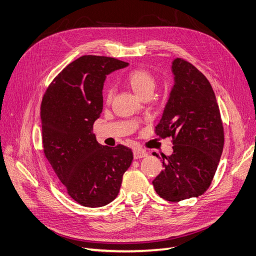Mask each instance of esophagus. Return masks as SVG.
<instances>
[{
    "instance_id": "obj_1",
    "label": "esophagus",
    "mask_w": 256,
    "mask_h": 256,
    "mask_svg": "<svg viewBox=\"0 0 256 256\" xmlns=\"http://www.w3.org/2000/svg\"><path fill=\"white\" fill-rule=\"evenodd\" d=\"M134 156L136 160H138V158H142L147 156V152L142 151V150H134Z\"/></svg>"
}]
</instances>
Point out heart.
Masks as SVG:
<instances>
[{"label": "heart", "mask_w": 256, "mask_h": 256, "mask_svg": "<svg viewBox=\"0 0 256 256\" xmlns=\"http://www.w3.org/2000/svg\"><path fill=\"white\" fill-rule=\"evenodd\" d=\"M126 84L134 90V92L140 98L147 94H152L156 88V82L153 76L146 70L136 69L131 71L125 78ZM112 88L107 87L104 91V100L106 103H110L112 100Z\"/></svg>", "instance_id": "obj_1"}]
</instances>
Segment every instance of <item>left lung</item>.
Returning a JSON list of instances; mask_svg holds the SVG:
<instances>
[{"label": "left lung", "instance_id": "1", "mask_svg": "<svg viewBox=\"0 0 256 256\" xmlns=\"http://www.w3.org/2000/svg\"><path fill=\"white\" fill-rule=\"evenodd\" d=\"M172 72L174 85L156 134L172 138L173 153L162 156L164 170L152 184L162 198L178 202L209 188L222 156L224 127L207 78L180 58L172 62Z\"/></svg>", "mask_w": 256, "mask_h": 256}]
</instances>
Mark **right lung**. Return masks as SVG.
Wrapping results in <instances>:
<instances>
[{"label":"right lung","mask_w":256,"mask_h":256,"mask_svg":"<svg viewBox=\"0 0 256 256\" xmlns=\"http://www.w3.org/2000/svg\"><path fill=\"white\" fill-rule=\"evenodd\" d=\"M128 66L114 58L83 56L49 85L40 105L45 156L67 193L80 205L96 208L114 200L134 153L100 145L92 134L103 110L106 76Z\"/></svg>","instance_id":"right-lung-1"}]
</instances>
